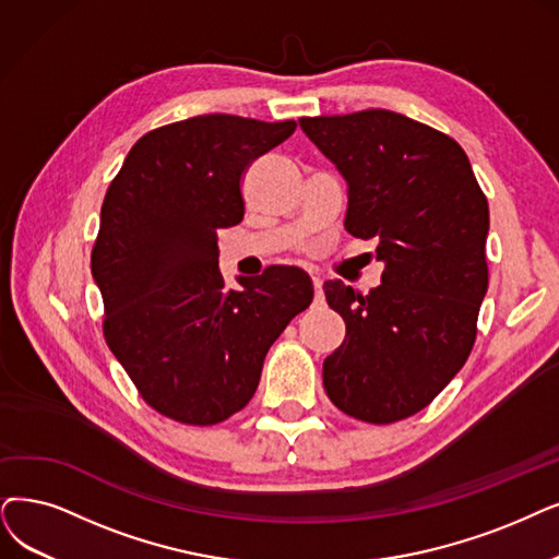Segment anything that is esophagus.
Masks as SVG:
<instances>
[{"mask_svg": "<svg viewBox=\"0 0 559 559\" xmlns=\"http://www.w3.org/2000/svg\"><path fill=\"white\" fill-rule=\"evenodd\" d=\"M311 284H314V302H317V305H323L325 296H323V286H321V280H319V277H311Z\"/></svg>", "mask_w": 559, "mask_h": 559, "instance_id": "esophagus-1", "label": "esophagus"}]
</instances>
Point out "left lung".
<instances>
[{
  "instance_id": "1",
  "label": "left lung",
  "mask_w": 559,
  "mask_h": 559,
  "mask_svg": "<svg viewBox=\"0 0 559 559\" xmlns=\"http://www.w3.org/2000/svg\"><path fill=\"white\" fill-rule=\"evenodd\" d=\"M300 128L346 178V231L376 240L385 263L367 296L342 280L323 284L346 323L323 362L325 392L355 419H406L473 350L488 288V202L450 135L396 111L302 117Z\"/></svg>"
}]
</instances>
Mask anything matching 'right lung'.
Instances as JSON below:
<instances>
[{
  "label": "right lung",
  "instance_id": "add662e5",
  "mask_svg": "<svg viewBox=\"0 0 559 559\" xmlns=\"http://www.w3.org/2000/svg\"><path fill=\"white\" fill-rule=\"evenodd\" d=\"M296 121L204 115L146 132L100 209L92 275L103 334L146 404L211 427L248 406L267 348L314 298L300 267L271 265L227 288L217 229L245 215L242 174Z\"/></svg>",
  "mask_w": 559,
  "mask_h": 559
}]
</instances>
